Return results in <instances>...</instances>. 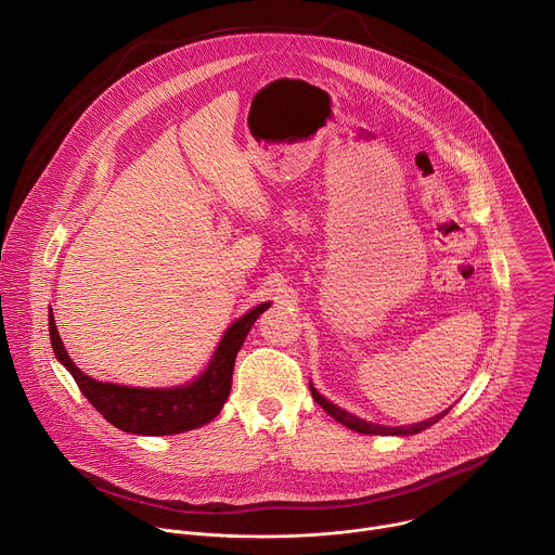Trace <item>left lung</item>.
<instances>
[{
  "label": "left lung",
  "mask_w": 555,
  "mask_h": 555,
  "mask_svg": "<svg viewBox=\"0 0 555 555\" xmlns=\"http://www.w3.org/2000/svg\"><path fill=\"white\" fill-rule=\"evenodd\" d=\"M309 390H311L313 401H315L328 416H333L337 423H341V425H346L348 429L359 431V434H375V436H414V434H418V431H425L427 427H431L434 423H438L442 416L449 414V410H447V412H442V414H438V416H434V418H429V421L416 423V425H408V427H384V425H375V423H365V421H361V418H357V416H352V414L339 410L337 405H333V403H328L324 397H320L311 384H309Z\"/></svg>",
  "instance_id": "obj_1"
}]
</instances>
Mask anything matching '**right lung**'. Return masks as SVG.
I'll use <instances>...</instances> for the list:
<instances>
[{
	"instance_id": "1",
	"label": "right lung",
	"mask_w": 555,
	"mask_h": 555,
	"mask_svg": "<svg viewBox=\"0 0 555 555\" xmlns=\"http://www.w3.org/2000/svg\"><path fill=\"white\" fill-rule=\"evenodd\" d=\"M270 307L263 302L240 318L224 333L207 371L190 386L171 388V390H147V388H126L115 384H100L85 373L69 359L61 335L54 324V315L50 309V339L59 361L72 373L80 392L89 399V403L117 429L141 434V436H169L190 431L205 423H211L222 405L229 399L235 357L259 318Z\"/></svg>"
}]
</instances>
